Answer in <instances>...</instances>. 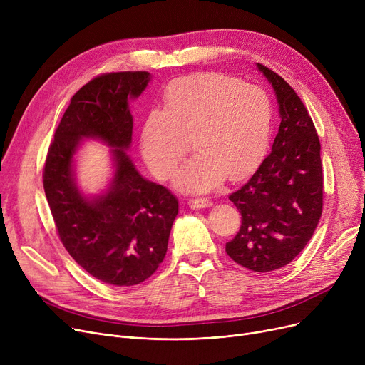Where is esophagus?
Here are the masks:
<instances>
[{
  "mask_svg": "<svg viewBox=\"0 0 365 365\" xmlns=\"http://www.w3.org/2000/svg\"><path fill=\"white\" fill-rule=\"evenodd\" d=\"M187 205H189V208H192V210L207 208V207H212V201L207 200V198H189Z\"/></svg>",
  "mask_w": 365,
  "mask_h": 365,
  "instance_id": "1",
  "label": "esophagus"
}]
</instances>
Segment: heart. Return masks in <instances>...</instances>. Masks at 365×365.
Here are the masks:
<instances>
[{"label": "heart", "mask_w": 365, "mask_h": 365, "mask_svg": "<svg viewBox=\"0 0 365 365\" xmlns=\"http://www.w3.org/2000/svg\"><path fill=\"white\" fill-rule=\"evenodd\" d=\"M272 127V105L263 88L222 73L202 72L173 81L163 110L153 109L140 133V152L158 179L175 175L187 150L195 153L178 173L183 192H207L227 175L238 180L260 163Z\"/></svg>", "instance_id": "heart-1"}]
</instances>
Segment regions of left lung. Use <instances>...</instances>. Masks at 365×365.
Returning <instances> with one entry per match:
<instances>
[{
	"label": "left lung",
	"mask_w": 365,
	"mask_h": 365,
	"mask_svg": "<svg viewBox=\"0 0 365 365\" xmlns=\"http://www.w3.org/2000/svg\"><path fill=\"white\" fill-rule=\"evenodd\" d=\"M257 69L272 86L281 124L272 150L255 175L229 195L241 227L226 253L255 272L289 264L308 244L322 213L321 145L296 91L269 68Z\"/></svg>",
	"instance_id": "1"
}]
</instances>
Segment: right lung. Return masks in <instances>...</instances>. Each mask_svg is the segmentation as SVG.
Masks as SVG:
<instances>
[{
    "instance_id": "obj_1",
    "label": "right lung",
    "mask_w": 365,
    "mask_h": 365,
    "mask_svg": "<svg viewBox=\"0 0 365 365\" xmlns=\"http://www.w3.org/2000/svg\"><path fill=\"white\" fill-rule=\"evenodd\" d=\"M149 81V72H112L81 87L54 133L44 165L46 197L62 244L83 269L110 285H136L158 269L179 213L176 197L146 180L127 153L130 101ZM86 138L111 148L114 175L98 196L83 195L74 179V155Z\"/></svg>"
}]
</instances>
